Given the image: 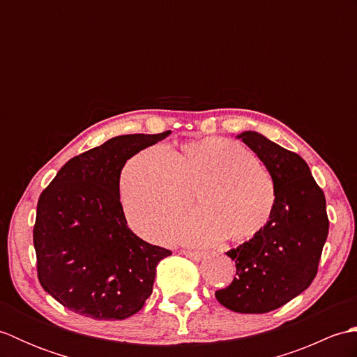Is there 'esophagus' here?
<instances>
[{
  "instance_id": "1",
  "label": "esophagus",
  "mask_w": 357,
  "mask_h": 357,
  "mask_svg": "<svg viewBox=\"0 0 357 357\" xmlns=\"http://www.w3.org/2000/svg\"><path fill=\"white\" fill-rule=\"evenodd\" d=\"M181 255H184L188 259H193V261H201L204 257V253L201 252H192V250H181Z\"/></svg>"
}]
</instances>
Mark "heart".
I'll use <instances>...</instances> for the list:
<instances>
[{
    "instance_id": "heart-1",
    "label": "heart",
    "mask_w": 357,
    "mask_h": 357,
    "mask_svg": "<svg viewBox=\"0 0 357 357\" xmlns=\"http://www.w3.org/2000/svg\"><path fill=\"white\" fill-rule=\"evenodd\" d=\"M119 193L128 224L153 241L183 221L195 193L199 213L167 236L188 244L253 239L276 204L270 172L242 144L222 136L187 141L178 150L139 151L124 165Z\"/></svg>"
}]
</instances>
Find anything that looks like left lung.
Wrapping results in <instances>:
<instances>
[{
    "mask_svg": "<svg viewBox=\"0 0 357 357\" xmlns=\"http://www.w3.org/2000/svg\"><path fill=\"white\" fill-rule=\"evenodd\" d=\"M238 138L267 167L276 185V204L264 230L227 252L236 278L215 296L236 313H268L285 305L313 282L328 236L322 188L294 151L256 132Z\"/></svg>",
    "mask_w": 357,
    "mask_h": 357,
    "instance_id": "8db88e82",
    "label": "left lung"
}]
</instances>
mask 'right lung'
Masks as SVG:
<instances>
[{
    "instance_id": "add662e5",
    "label": "right lung",
    "mask_w": 357,
    "mask_h": 357,
    "mask_svg": "<svg viewBox=\"0 0 357 357\" xmlns=\"http://www.w3.org/2000/svg\"><path fill=\"white\" fill-rule=\"evenodd\" d=\"M169 135L115 136L67 161L43 190L33 227L38 280L66 308L121 321L151 294L158 264L172 252L128 229L119 176L127 159Z\"/></svg>"
}]
</instances>
